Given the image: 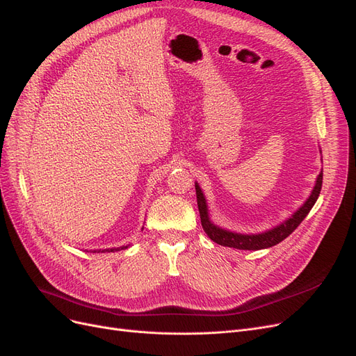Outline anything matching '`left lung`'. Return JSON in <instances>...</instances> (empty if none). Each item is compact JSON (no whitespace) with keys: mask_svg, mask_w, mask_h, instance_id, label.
I'll return each mask as SVG.
<instances>
[{"mask_svg":"<svg viewBox=\"0 0 356 356\" xmlns=\"http://www.w3.org/2000/svg\"><path fill=\"white\" fill-rule=\"evenodd\" d=\"M323 186V170L320 171V175L315 180V186L308 196V200L304 202V205L299 207L296 211L286 218L280 225L275 227L261 232V233H238V232H232L227 229H222L217 225H214L213 220L209 218L208 213V204L207 198L200 188L198 183L195 181V189H196V201H198V209H200V216H201V225L207 236L213 242L221 245V246H229L234 249H242V251H259V249H267L274 245L280 243L284 241L289 234H291L299 225L302 222L308 213L311 211V208L314 204L317 202L320 191Z\"/></svg>","mask_w":356,"mask_h":356,"instance_id":"8db88e82","label":"left lung"}]
</instances>
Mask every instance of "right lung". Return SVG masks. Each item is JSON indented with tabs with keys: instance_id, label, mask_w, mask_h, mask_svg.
Instances as JSON below:
<instances>
[{
	"instance_id": "obj_1",
	"label": "right lung",
	"mask_w": 356,
	"mask_h": 356,
	"mask_svg": "<svg viewBox=\"0 0 356 356\" xmlns=\"http://www.w3.org/2000/svg\"><path fill=\"white\" fill-rule=\"evenodd\" d=\"M142 230H143V227H142ZM130 245H123V246H120V248H108V249H94V251L92 252H115V251H120V249H127Z\"/></svg>"
}]
</instances>
